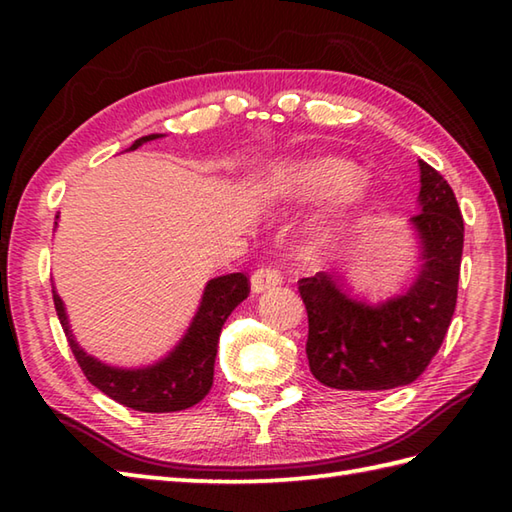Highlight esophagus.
Returning <instances> with one entry per match:
<instances>
[{
	"mask_svg": "<svg viewBox=\"0 0 512 512\" xmlns=\"http://www.w3.org/2000/svg\"><path fill=\"white\" fill-rule=\"evenodd\" d=\"M281 281H284V277H281L279 268L262 266V268L255 270L253 277H250V288H253V292H264V290L279 286Z\"/></svg>",
	"mask_w": 512,
	"mask_h": 512,
	"instance_id": "1",
	"label": "esophagus"
}]
</instances>
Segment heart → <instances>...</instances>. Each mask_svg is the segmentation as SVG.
Masks as SVG:
<instances>
[{
	"label": "heart",
	"mask_w": 512,
	"mask_h": 512,
	"mask_svg": "<svg viewBox=\"0 0 512 512\" xmlns=\"http://www.w3.org/2000/svg\"><path fill=\"white\" fill-rule=\"evenodd\" d=\"M361 171L343 158H312L281 165L268 176V189L288 200H314L336 195L332 220L323 226V237H332L343 228L345 220L365 202Z\"/></svg>",
	"instance_id": "b5f03b06"
}]
</instances>
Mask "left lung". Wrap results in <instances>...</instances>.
I'll return each mask as SVG.
<instances>
[{
  "instance_id": "obj_1",
  "label": "left lung",
  "mask_w": 512,
  "mask_h": 512,
  "mask_svg": "<svg viewBox=\"0 0 512 512\" xmlns=\"http://www.w3.org/2000/svg\"><path fill=\"white\" fill-rule=\"evenodd\" d=\"M418 202L420 213L409 222L422 242V268L405 295L369 306L330 273L299 279L308 310L306 354L319 383L394 389L413 383L438 354L458 301L464 220L449 182L424 160Z\"/></svg>"
}]
</instances>
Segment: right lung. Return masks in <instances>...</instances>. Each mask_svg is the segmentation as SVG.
Listing matches in <instances>:
<instances>
[{"label": "right lung", "instance_id": "add662e5", "mask_svg": "<svg viewBox=\"0 0 512 512\" xmlns=\"http://www.w3.org/2000/svg\"><path fill=\"white\" fill-rule=\"evenodd\" d=\"M154 138L160 136L151 134L138 138L129 149H138ZM248 292L250 281L244 273L211 279L204 288L198 314L193 317L191 328L184 334L176 350L167 358H162L160 363L143 369L110 367L85 354L79 343L74 341L63 310V301L54 288L52 299L76 363H79L81 372L96 389H101L105 396L136 411L167 413L189 409L209 394L222 325L228 319V314L248 297Z\"/></svg>", "mask_w": 512, "mask_h": 512}]
</instances>
